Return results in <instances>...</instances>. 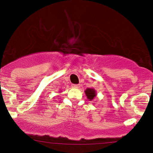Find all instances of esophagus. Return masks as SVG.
Here are the masks:
<instances>
[{"instance_id": "obj_1", "label": "esophagus", "mask_w": 153, "mask_h": 153, "mask_svg": "<svg viewBox=\"0 0 153 153\" xmlns=\"http://www.w3.org/2000/svg\"><path fill=\"white\" fill-rule=\"evenodd\" d=\"M72 87H73V88H78L80 87V85H75V84H73V85H72Z\"/></svg>"}]
</instances>
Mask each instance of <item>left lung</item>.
<instances>
[{
    "mask_svg": "<svg viewBox=\"0 0 153 153\" xmlns=\"http://www.w3.org/2000/svg\"><path fill=\"white\" fill-rule=\"evenodd\" d=\"M85 93L86 94L88 99L90 100V101H92L94 99V98L96 96V91L92 88H87V90H85Z\"/></svg>",
    "mask_w": 153,
    "mask_h": 153,
    "instance_id": "obj_1",
    "label": "left lung"
}]
</instances>
